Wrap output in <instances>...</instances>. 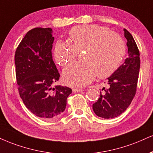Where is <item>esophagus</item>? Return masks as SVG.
I'll return each instance as SVG.
<instances>
[{"instance_id": "34e87169", "label": "esophagus", "mask_w": 153, "mask_h": 153, "mask_svg": "<svg viewBox=\"0 0 153 153\" xmlns=\"http://www.w3.org/2000/svg\"><path fill=\"white\" fill-rule=\"evenodd\" d=\"M73 91L74 92V93H79V92L83 91V90L81 89V88H73Z\"/></svg>"}]
</instances>
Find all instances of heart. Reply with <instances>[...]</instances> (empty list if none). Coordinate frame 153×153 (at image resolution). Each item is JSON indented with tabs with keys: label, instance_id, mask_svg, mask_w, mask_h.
Instances as JSON below:
<instances>
[{
	"label": "heart",
	"instance_id": "obj_1",
	"mask_svg": "<svg viewBox=\"0 0 153 153\" xmlns=\"http://www.w3.org/2000/svg\"><path fill=\"white\" fill-rule=\"evenodd\" d=\"M71 44L58 42L53 50L55 60L60 66L73 62L79 51L85 50V62H75L62 72V80L68 85L83 87L98 75L105 78L112 75L120 65L126 53L122 38L106 27L82 25L69 31Z\"/></svg>",
	"mask_w": 153,
	"mask_h": 153
}]
</instances>
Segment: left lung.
<instances>
[{
    "instance_id": "obj_1",
    "label": "left lung",
    "mask_w": 153,
    "mask_h": 153,
    "mask_svg": "<svg viewBox=\"0 0 153 153\" xmlns=\"http://www.w3.org/2000/svg\"><path fill=\"white\" fill-rule=\"evenodd\" d=\"M128 56L125 62L108 78L109 88L104 90L93 110L98 117L105 119L119 116L126 110L135 96L140 66L139 50L132 35L124 29ZM105 89V88H104Z\"/></svg>"
}]
</instances>
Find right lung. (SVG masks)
<instances>
[{
    "label": "right lung",
    "mask_w": 153,
    "mask_h": 153,
    "mask_svg": "<svg viewBox=\"0 0 153 153\" xmlns=\"http://www.w3.org/2000/svg\"><path fill=\"white\" fill-rule=\"evenodd\" d=\"M50 27H36L21 40L15 54L18 92L31 113L44 120H54L65 110L71 88L53 83L60 78L53 60L54 42Z\"/></svg>",
    "instance_id": "obj_1"
}]
</instances>
